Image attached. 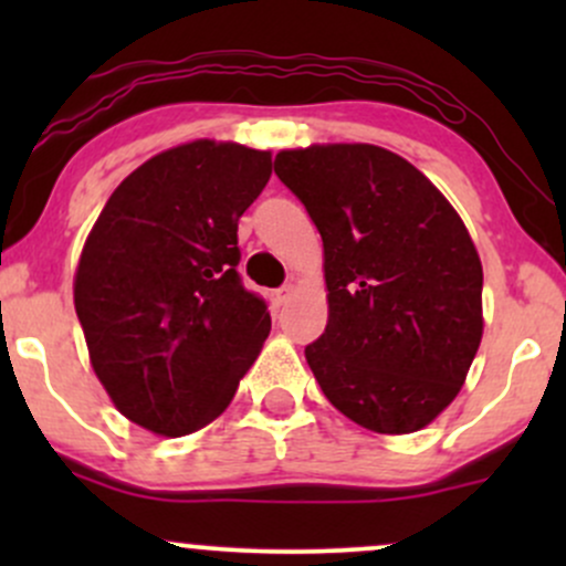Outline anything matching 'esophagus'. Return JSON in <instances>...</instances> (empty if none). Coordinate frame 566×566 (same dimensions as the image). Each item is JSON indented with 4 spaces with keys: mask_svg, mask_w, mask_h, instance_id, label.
<instances>
[{
    "mask_svg": "<svg viewBox=\"0 0 566 566\" xmlns=\"http://www.w3.org/2000/svg\"><path fill=\"white\" fill-rule=\"evenodd\" d=\"M290 295H292V287H290V284H284V287H279V290L271 292V303H274L276 308H279V305H284V303L290 301Z\"/></svg>",
    "mask_w": 566,
    "mask_h": 566,
    "instance_id": "34e87169",
    "label": "esophagus"
}]
</instances>
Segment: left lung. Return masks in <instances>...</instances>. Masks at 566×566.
I'll use <instances>...</instances> for the list:
<instances>
[{"label":"left lung","mask_w":566,"mask_h":566,"mask_svg":"<svg viewBox=\"0 0 566 566\" xmlns=\"http://www.w3.org/2000/svg\"><path fill=\"white\" fill-rule=\"evenodd\" d=\"M274 172L322 233L329 319L305 346L316 382L367 431H420L482 343L469 229L418 167L369 143L279 151Z\"/></svg>","instance_id":"1"}]
</instances>
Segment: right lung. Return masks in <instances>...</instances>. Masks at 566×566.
I'll list each match as a JSON object with an SVG mask.
<instances>
[{
  "instance_id": "1",
  "label": "right lung",
  "mask_w": 566,
  "mask_h": 566,
  "mask_svg": "<svg viewBox=\"0 0 566 566\" xmlns=\"http://www.w3.org/2000/svg\"><path fill=\"white\" fill-rule=\"evenodd\" d=\"M269 178V151L193 140L127 175L97 216L74 305L97 380L133 423L199 431L261 354L271 316L237 271V229Z\"/></svg>"
}]
</instances>
